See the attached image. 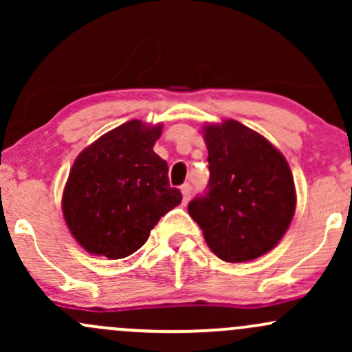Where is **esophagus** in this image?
I'll use <instances>...</instances> for the list:
<instances>
[{
    "label": "esophagus",
    "mask_w": 352,
    "mask_h": 352,
    "mask_svg": "<svg viewBox=\"0 0 352 352\" xmlns=\"http://www.w3.org/2000/svg\"><path fill=\"white\" fill-rule=\"evenodd\" d=\"M191 184H183V186H181V192H183V201L184 203H188L190 201V198H191Z\"/></svg>",
    "instance_id": "34e87169"
}]
</instances>
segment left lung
Masks as SVG:
<instances>
[{
	"label": "left lung",
	"instance_id": "left-lung-1",
	"mask_svg": "<svg viewBox=\"0 0 352 352\" xmlns=\"http://www.w3.org/2000/svg\"><path fill=\"white\" fill-rule=\"evenodd\" d=\"M210 181L188 205L208 247L225 262H248L275 247L296 211L289 164L258 132L238 120L208 124Z\"/></svg>",
	"mask_w": 352,
	"mask_h": 352
}]
</instances>
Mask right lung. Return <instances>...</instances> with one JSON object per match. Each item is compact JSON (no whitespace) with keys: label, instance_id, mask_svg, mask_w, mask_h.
Returning a JSON list of instances; mask_svg holds the SVG:
<instances>
[{"label":"right lung","instance_id":"obj_1","mask_svg":"<svg viewBox=\"0 0 352 352\" xmlns=\"http://www.w3.org/2000/svg\"><path fill=\"white\" fill-rule=\"evenodd\" d=\"M161 132V124L129 120L75 160L62 210L70 233L89 253L111 260L132 255L183 199L169 184L168 162L153 151Z\"/></svg>","mask_w":352,"mask_h":352}]
</instances>
